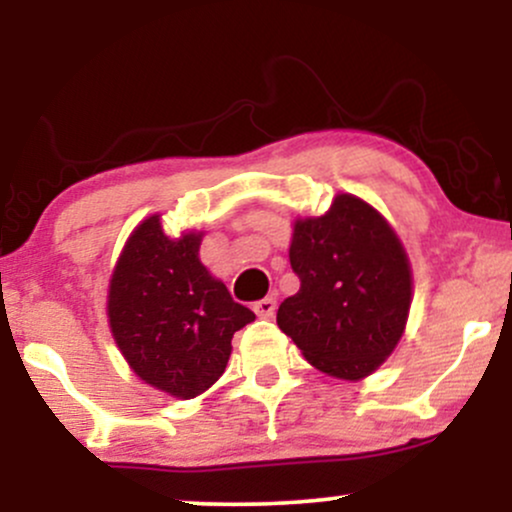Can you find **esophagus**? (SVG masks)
I'll return each mask as SVG.
<instances>
[{"label": "esophagus", "mask_w": 512, "mask_h": 512, "mask_svg": "<svg viewBox=\"0 0 512 512\" xmlns=\"http://www.w3.org/2000/svg\"><path fill=\"white\" fill-rule=\"evenodd\" d=\"M252 310H255V313L260 317H272L274 310H276V298L274 296L262 298V301H257L255 305H252Z\"/></svg>", "instance_id": "1"}]
</instances>
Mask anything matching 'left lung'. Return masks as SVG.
<instances>
[{
  "label": "left lung",
  "instance_id": "8db88e82",
  "mask_svg": "<svg viewBox=\"0 0 512 512\" xmlns=\"http://www.w3.org/2000/svg\"><path fill=\"white\" fill-rule=\"evenodd\" d=\"M289 260L301 289L279 305V330L322 373L351 383L368 378L402 339L414 296L395 228L342 192L322 216L293 221Z\"/></svg>",
  "mask_w": 512,
  "mask_h": 512
}]
</instances>
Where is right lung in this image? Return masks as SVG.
Returning <instances> with one entry per match:
<instances>
[{
  "label": "right lung",
  "mask_w": 512,
  "mask_h": 512,
  "mask_svg": "<svg viewBox=\"0 0 512 512\" xmlns=\"http://www.w3.org/2000/svg\"><path fill=\"white\" fill-rule=\"evenodd\" d=\"M202 231L166 236L161 214L129 233L108 286L113 339L139 380L170 397L207 392L226 370L231 339L255 313L199 260Z\"/></svg>",
  "instance_id": "add662e5"
}]
</instances>
